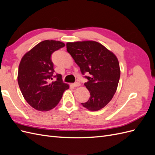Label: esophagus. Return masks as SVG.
Wrapping results in <instances>:
<instances>
[{
  "instance_id": "34e87169",
  "label": "esophagus",
  "mask_w": 155,
  "mask_h": 155,
  "mask_svg": "<svg viewBox=\"0 0 155 155\" xmlns=\"http://www.w3.org/2000/svg\"><path fill=\"white\" fill-rule=\"evenodd\" d=\"M74 87H79V86H80L81 85V84H80V83L79 82H76V83H73V85H72Z\"/></svg>"
}]
</instances>
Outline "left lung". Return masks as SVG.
<instances>
[{
    "label": "left lung",
    "mask_w": 155,
    "mask_h": 155,
    "mask_svg": "<svg viewBox=\"0 0 155 155\" xmlns=\"http://www.w3.org/2000/svg\"><path fill=\"white\" fill-rule=\"evenodd\" d=\"M67 51L88 79L85 86L90 98L81 105L89 110L96 111L106 106L113 97L120 78L118 60L101 44L93 41L67 43ZM85 73L90 74L84 76Z\"/></svg>",
    "instance_id": "1"
}]
</instances>
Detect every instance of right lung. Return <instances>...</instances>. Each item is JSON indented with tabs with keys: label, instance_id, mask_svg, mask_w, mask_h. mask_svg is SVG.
<instances>
[{
	"label": "right lung",
	"instance_id": "right-lung-1",
	"mask_svg": "<svg viewBox=\"0 0 155 155\" xmlns=\"http://www.w3.org/2000/svg\"><path fill=\"white\" fill-rule=\"evenodd\" d=\"M62 42L45 40L37 44L23 56L18 67V84L23 97L31 107L48 111L58 105L63 92L69 88L61 74L54 75L51 56L63 48ZM54 77L55 82H51Z\"/></svg>",
	"mask_w": 155,
	"mask_h": 155
}]
</instances>
